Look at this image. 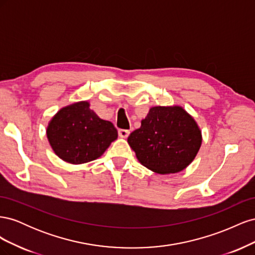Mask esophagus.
Here are the masks:
<instances>
[{"label": "esophagus", "instance_id": "obj_1", "mask_svg": "<svg viewBox=\"0 0 255 255\" xmlns=\"http://www.w3.org/2000/svg\"><path fill=\"white\" fill-rule=\"evenodd\" d=\"M118 134L121 138H128L129 135V130L128 129H119Z\"/></svg>", "mask_w": 255, "mask_h": 255}]
</instances>
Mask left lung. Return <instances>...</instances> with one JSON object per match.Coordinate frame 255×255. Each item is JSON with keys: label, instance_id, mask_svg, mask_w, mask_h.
Listing matches in <instances>:
<instances>
[{"label": "left lung", "instance_id": "1", "mask_svg": "<svg viewBox=\"0 0 255 255\" xmlns=\"http://www.w3.org/2000/svg\"><path fill=\"white\" fill-rule=\"evenodd\" d=\"M128 142L142 166L159 174H170L181 172L195 159L202 133L182 106L158 105L151 107Z\"/></svg>", "mask_w": 255, "mask_h": 255}]
</instances>
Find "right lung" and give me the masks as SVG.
Masks as SVG:
<instances>
[{
    "mask_svg": "<svg viewBox=\"0 0 255 255\" xmlns=\"http://www.w3.org/2000/svg\"><path fill=\"white\" fill-rule=\"evenodd\" d=\"M47 137L56 155L72 165L95 160L118 138L111 121L98 117L88 101L60 109L47 127Z\"/></svg>",
    "mask_w": 255,
    "mask_h": 255,
    "instance_id": "1",
    "label": "right lung"
}]
</instances>
